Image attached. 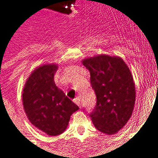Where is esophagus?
I'll return each instance as SVG.
<instances>
[{"label": "esophagus", "mask_w": 158, "mask_h": 158, "mask_svg": "<svg viewBox=\"0 0 158 158\" xmlns=\"http://www.w3.org/2000/svg\"><path fill=\"white\" fill-rule=\"evenodd\" d=\"M80 101H81L80 98H77V97L76 98H74V99H73V102H74V103L78 106H80V104H81Z\"/></svg>", "instance_id": "obj_1"}]
</instances>
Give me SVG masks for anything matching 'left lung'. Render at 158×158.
Masks as SVG:
<instances>
[{"label":"left lung","mask_w":158,"mask_h":158,"mask_svg":"<svg viewBox=\"0 0 158 158\" xmlns=\"http://www.w3.org/2000/svg\"><path fill=\"white\" fill-rule=\"evenodd\" d=\"M90 71L92 87L97 97L90 114L98 131L114 135L131 118L135 102V82L130 68L118 56L98 55L81 60Z\"/></svg>","instance_id":"obj_1"}]
</instances>
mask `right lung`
Instances as JSON below:
<instances>
[{"mask_svg": "<svg viewBox=\"0 0 158 158\" xmlns=\"http://www.w3.org/2000/svg\"><path fill=\"white\" fill-rule=\"evenodd\" d=\"M57 64H44L32 71L23 90V104L28 120L48 135L62 134L71 114L79 109L55 83Z\"/></svg>", "mask_w": 158, "mask_h": 158, "instance_id": "right-lung-1", "label": "right lung"}]
</instances>
